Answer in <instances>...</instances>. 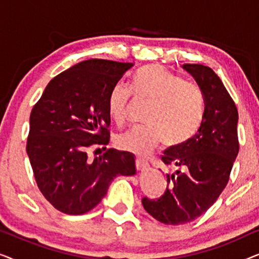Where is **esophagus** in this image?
<instances>
[{"label": "esophagus", "mask_w": 259, "mask_h": 259, "mask_svg": "<svg viewBox=\"0 0 259 259\" xmlns=\"http://www.w3.org/2000/svg\"><path fill=\"white\" fill-rule=\"evenodd\" d=\"M136 164H137L138 169H140V171H144V169H147L150 167V164H148V162L143 158H137Z\"/></svg>", "instance_id": "1"}]
</instances>
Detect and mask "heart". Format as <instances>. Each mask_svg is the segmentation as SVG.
Returning a JSON list of instances; mask_svg holds the SVG:
<instances>
[{"label":"heart","mask_w":259,"mask_h":259,"mask_svg":"<svg viewBox=\"0 0 259 259\" xmlns=\"http://www.w3.org/2000/svg\"><path fill=\"white\" fill-rule=\"evenodd\" d=\"M131 91L138 100L151 102L144 121L116 137L122 150L147 155L162 141L166 147H180L192 139L200 128L205 114V98L198 84L159 65H147L132 76ZM131 93L122 84H115L108 97V114L116 125L127 115Z\"/></svg>","instance_id":"obj_1"}]
</instances>
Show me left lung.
Returning a JSON list of instances; mask_svg holds the SVG:
<instances>
[{"instance_id": "1", "label": "left lung", "mask_w": 259, "mask_h": 259, "mask_svg": "<svg viewBox=\"0 0 259 259\" xmlns=\"http://www.w3.org/2000/svg\"><path fill=\"white\" fill-rule=\"evenodd\" d=\"M203 91L205 114L200 128L189 143L167 148L161 157L167 173V187L158 199L143 198V206L158 222L167 225L186 224L205 213L228 185L239 151L235 101L210 67L185 63Z\"/></svg>"}]
</instances>
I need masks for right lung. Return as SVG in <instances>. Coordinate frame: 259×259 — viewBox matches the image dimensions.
I'll return each instance as SVG.
<instances>
[{
  "mask_svg": "<svg viewBox=\"0 0 259 259\" xmlns=\"http://www.w3.org/2000/svg\"><path fill=\"white\" fill-rule=\"evenodd\" d=\"M132 67L102 59L76 63L49 81L31 109L26 148L35 180L63 213L91 211L116 176L136 173L128 152L102 147L99 158L90 155L92 147L109 143V93Z\"/></svg>",
  "mask_w": 259,
  "mask_h": 259,
  "instance_id": "right-lung-1",
  "label": "right lung"
}]
</instances>
